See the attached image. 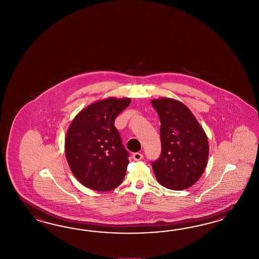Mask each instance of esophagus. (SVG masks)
<instances>
[{
  "label": "esophagus",
  "mask_w": 259,
  "mask_h": 259,
  "mask_svg": "<svg viewBox=\"0 0 259 259\" xmlns=\"http://www.w3.org/2000/svg\"><path fill=\"white\" fill-rule=\"evenodd\" d=\"M142 154L141 153H134L133 156H132V157H133L134 160H136V161H139V160H141V158H142Z\"/></svg>",
  "instance_id": "obj_1"
}]
</instances>
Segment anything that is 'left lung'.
Instances as JSON below:
<instances>
[{"instance_id": "left-lung-1", "label": "left lung", "mask_w": 259, "mask_h": 259, "mask_svg": "<svg viewBox=\"0 0 259 259\" xmlns=\"http://www.w3.org/2000/svg\"><path fill=\"white\" fill-rule=\"evenodd\" d=\"M160 119L161 155L152 163L157 181L170 190L189 188L207 166L209 142L202 126L182 102L160 98L151 101Z\"/></svg>"}]
</instances>
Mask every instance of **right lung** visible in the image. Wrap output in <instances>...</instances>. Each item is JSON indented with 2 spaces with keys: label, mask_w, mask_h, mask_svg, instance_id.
Segmentation results:
<instances>
[{
  "label": "right lung",
  "mask_w": 259,
  "mask_h": 259,
  "mask_svg": "<svg viewBox=\"0 0 259 259\" xmlns=\"http://www.w3.org/2000/svg\"><path fill=\"white\" fill-rule=\"evenodd\" d=\"M130 102L129 98L110 97L89 104L73 118L64 141L65 157L87 188L107 192L123 181L129 153L114 123Z\"/></svg>",
  "instance_id": "right-lung-1"
}]
</instances>
